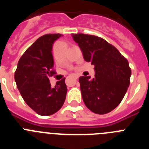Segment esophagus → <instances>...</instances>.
<instances>
[{
	"mask_svg": "<svg viewBox=\"0 0 149 149\" xmlns=\"http://www.w3.org/2000/svg\"><path fill=\"white\" fill-rule=\"evenodd\" d=\"M78 76H74V78H75V79H78Z\"/></svg>",
	"mask_w": 149,
	"mask_h": 149,
	"instance_id": "esophagus-1",
	"label": "esophagus"
}]
</instances>
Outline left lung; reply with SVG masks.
Wrapping results in <instances>:
<instances>
[{"mask_svg":"<svg viewBox=\"0 0 149 149\" xmlns=\"http://www.w3.org/2000/svg\"><path fill=\"white\" fill-rule=\"evenodd\" d=\"M86 62L95 65V74L79 78L84 102L96 114L110 113L121 103L131 75L127 59L104 39L96 36L72 33Z\"/></svg>","mask_w":149,"mask_h":149,"instance_id":"8db88e82","label":"left lung"}]
</instances>
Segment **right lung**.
<instances>
[{"mask_svg":"<svg viewBox=\"0 0 149 149\" xmlns=\"http://www.w3.org/2000/svg\"><path fill=\"white\" fill-rule=\"evenodd\" d=\"M61 34H45L26 50L15 72L17 87L24 101L40 116H47L58 111L65 102L67 86L65 78L51 87L49 77L54 69L52 45Z\"/></svg>","mask_w":149,"mask_h":149,"instance_id":"add662e5","label":"right lung"}]
</instances>
